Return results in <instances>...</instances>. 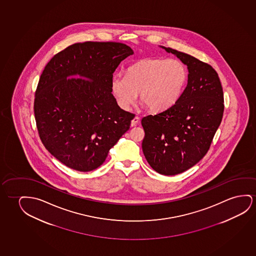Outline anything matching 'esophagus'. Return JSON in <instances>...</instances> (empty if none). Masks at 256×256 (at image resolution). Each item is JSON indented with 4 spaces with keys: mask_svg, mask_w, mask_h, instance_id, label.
<instances>
[{
    "mask_svg": "<svg viewBox=\"0 0 256 256\" xmlns=\"http://www.w3.org/2000/svg\"><path fill=\"white\" fill-rule=\"evenodd\" d=\"M138 122H140V118H138V116H135V118L132 120V124H130V126L134 127V126H137Z\"/></svg>",
    "mask_w": 256,
    "mask_h": 256,
    "instance_id": "esophagus-1",
    "label": "esophagus"
}]
</instances>
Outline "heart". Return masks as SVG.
<instances>
[{"label": "heart", "mask_w": 256, "mask_h": 256, "mask_svg": "<svg viewBox=\"0 0 256 256\" xmlns=\"http://www.w3.org/2000/svg\"><path fill=\"white\" fill-rule=\"evenodd\" d=\"M187 79V68L179 60L148 58L130 66L126 76H113L112 88L124 110L134 104L140 93L151 112H162L178 101Z\"/></svg>", "instance_id": "obj_1"}]
</instances>
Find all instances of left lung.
Here are the masks:
<instances>
[{"instance_id": "1", "label": "left lung", "mask_w": 256, "mask_h": 256, "mask_svg": "<svg viewBox=\"0 0 256 256\" xmlns=\"http://www.w3.org/2000/svg\"><path fill=\"white\" fill-rule=\"evenodd\" d=\"M160 47L187 66L188 84L171 108L142 118V149L152 170L176 176L194 166L209 150L223 118V88L212 66L170 47Z\"/></svg>"}]
</instances>
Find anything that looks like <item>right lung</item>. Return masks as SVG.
Returning a JSON list of instances; mask_svg holds the SVG:
<instances>
[{
    "label": "right lung",
    "instance_id": "1",
    "mask_svg": "<svg viewBox=\"0 0 256 256\" xmlns=\"http://www.w3.org/2000/svg\"><path fill=\"white\" fill-rule=\"evenodd\" d=\"M132 54L122 43H76L46 66L34 101L36 128L44 148L66 166L98 168L129 130L135 116L118 105L112 80Z\"/></svg>",
    "mask_w": 256,
    "mask_h": 256
}]
</instances>
